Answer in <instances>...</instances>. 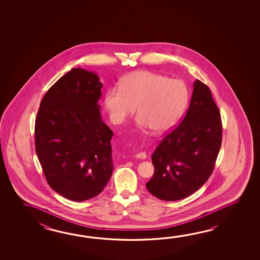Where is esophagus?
Wrapping results in <instances>:
<instances>
[{
	"mask_svg": "<svg viewBox=\"0 0 260 260\" xmlns=\"http://www.w3.org/2000/svg\"><path fill=\"white\" fill-rule=\"evenodd\" d=\"M136 157L138 158V159H146L147 158V154H146V152H139L138 154H136Z\"/></svg>",
	"mask_w": 260,
	"mask_h": 260,
	"instance_id": "obj_1",
	"label": "esophagus"
}]
</instances>
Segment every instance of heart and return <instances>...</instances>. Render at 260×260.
<instances>
[{"instance_id":"obj_1","label":"heart","mask_w":260,"mask_h":260,"mask_svg":"<svg viewBox=\"0 0 260 260\" xmlns=\"http://www.w3.org/2000/svg\"><path fill=\"white\" fill-rule=\"evenodd\" d=\"M118 85L108 89L104 96L106 110L116 124L132 115L138 106L137 126L162 134L176 125L188 104V88L182 81L155 72H130Z\"/></svg>"}]
</instances>
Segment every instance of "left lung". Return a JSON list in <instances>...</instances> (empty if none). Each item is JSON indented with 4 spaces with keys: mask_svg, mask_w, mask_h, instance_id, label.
<instances>
[{
    "mask_svg": "<svg viewBox=\"0 0 260 260\" xmlns=\"http://www.w3.org/2000/svg\"><path fill=\"white\" fill-rule=\"evenodd\" d=\"M222 142V122L210 89L196 80L182 122L160 140L151 156L154 174L146 184L164 201L184 199L197 191L213 172Z\"/></svg>",
    "mask_w": 260,
    "mask_h": 260,
    "instance_id": "obj_1",
    "label": "left lung"
}]
</instances>
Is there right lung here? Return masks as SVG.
Wrapping results in <instances>:
<instances>
[{"label": "right lung", "instance_id": "1", "mask_svg": "<svg viewBox=\"0 0 260 260\" xmlns=\"http://www.w3.org/2000/svg\"><path fill=\"white\" fill-rule=\"evenodd\" d=\"M102 85L94 72L72 69L44 94L35 120V149L44 177L71 201L99 195L113 171V132L98 104Z\"/></svg>", "mask_w": 260, "mask_h": 260}]
</instances>
